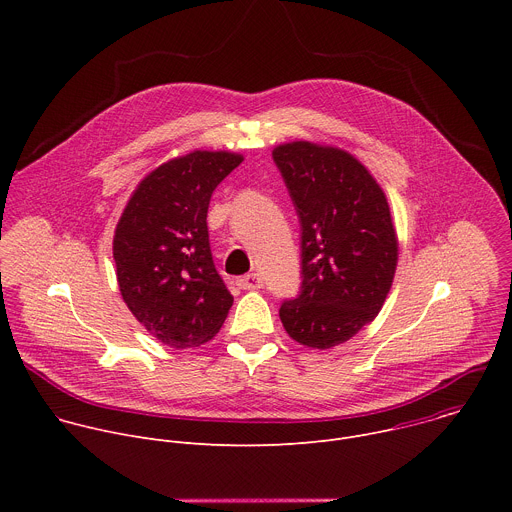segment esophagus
Here are the masks:
<instances>
[{"label": "esophagus", "mask_w": 512, "mask_h": 512, "mask_svg": "<svg viewBox=\"0 0 512 512\" xmlns=\"http://www.w3.org/2000/svg\"><path fill=\"white\" fill-rule=\"evenodd\" d=\"M237 285L243 289H261L263 287V279L259 273H249L237 279Z\"/></svg>", "instance_id": "esophagus-1"}]
</instances>
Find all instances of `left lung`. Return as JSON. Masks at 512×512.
Listing matches in <instances>:
<instances>
[{
  "label": "left lung",
  "mask_w": 512,
  "mask_h": 512,
  "mask_svg": "<svg viewBox=\"0 0 512 512\" xmlns=\"http://www.w3.org/2000/svg\"><path fill=\"white\" fill-rule=\"evenodd\" d=\"M302 223V294L279 318L302 346L350 340L381 312L393 285L399 239L387 196L358 158L336 145L289 141L273 148Z\"/></svg>",
  "instance_id": "left-lung-1"
}]
</instances>
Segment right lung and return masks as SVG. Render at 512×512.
Returning <instances> with one entry per match:
<instances>
[{"instance_id":"obj_1","label":"right lung","mask_w":512,"mask_h":512,"mask_svg":"<svg viewBox=\"0 0 512 512\" xmlns=\"http://www.w3.org/2000/svg\"><path fill=\"white\" fill-rule=\"evenodd\" d=\"M243 160L225 150L172 158L137 184L121 212L113 237L121 298L166 346H200L229 316L233 296L212 261L206 212Z\"/></svg>"}]
</instances>
